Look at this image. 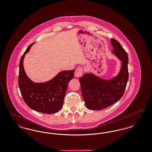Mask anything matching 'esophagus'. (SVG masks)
I'll list each match as a JSON object with an SVG mask.
<instances>
[{
	"label": "esophagus",
	"mask_w": 152,
	"mask_h": 152,
	"mask_svg": "<svg viewBox=\"0 0 152 152\" xmlns=\"http://www.w3.org/2000/svg\"><path fill=\"white\" fill-rule=\"evenodd\" d=\"M83 68H77L75 70V76L76 77H79L83 75Z\"/></svg>",
	"instance_id": "esophagus-1"
}]
</instances>
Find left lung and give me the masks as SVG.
Here are the masks:
<instances>
[{"label":"left lung","mask_w":152,"mask_h":152,"mask_svg":"<svg viewBox=\"0 0 152 152\" xmlns=\"http://www.w3.org/2000/svg\"><path fill=\"white\" fill-rule=\"evenodd\" d=\"M113 53L121 61L118 74L112 79L104 80L93 73H85L79 79L81 94L87 108L101 110L118 101L124 94L128 80V56L120 43L111 39Z\"/></svg>","instance_id":"obj_1"}]
</instances>
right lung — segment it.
<instances>
[{
	"mask_svg": "<svg viewBox=\"0 0 152 152\" xmlns=\"http://www.w3.org/2000/svg\"><path fill=\"white\" fill-rule=\"evenodd\" d=\"M32 44L28 46L20 60L19 87L24 101L30 108L39 112L53 114L63 107L68 84L74 77L75 70L60 72L45 83L33 82L27 76L23 67L25 55Z\"/></svg>",
	"mask_w": 152,
	"mask_h": 152,
	"instance_id": "obj_1",
	"label": "right lung"
}]
</instances>
